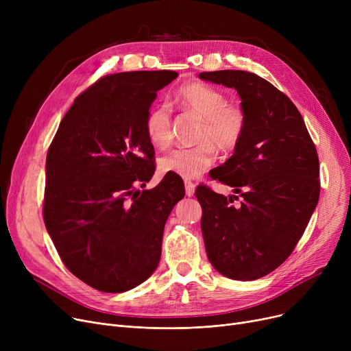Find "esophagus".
Instances as JSON below:
<instances>
[{
	"instance_id": "1",
	"label": "esophagus",
	"mask_w": 351,
	"mask_h": 351,
	"mask_svg": "<svg viewBox=\"0 0 351 351\" xmlns=\"http://www.w3.org/2000/svg\"><path fill=\"white\" fill-rule=\"evenodd\" d=\"M195 188L196 185L191 180H185V191H186V196H193L195 195Z\"/></svg>"
}]
</instances>
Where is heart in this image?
Here are the masks:
<instances>
[{
	"label": "heart",
	"instance_id": "b5f03b06",
	"mask_svg": "<svg viewBox=\"0 0 351 351\" xmlns=\"http://www.w3.org/2000/svg\"><path fill=\"white\" fill-rule=\"evenodd\" d=\"M176 104L204 119L197 146L176 147L159 159V169L166 175L193 179L204 173L217 158V151L230 152L241 142L246 129L245 110L228 104L222 90L202 82H188L175 94ZM149 142L165 147L171 142L172 121L168 108L156 105L151 108L145 119Z\"/></svg>",
	"mask_w": 351,
	"mask_h": 351
}]
</instances>
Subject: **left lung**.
Listing matches in <instances>:
<instances>
[{"label":"left lung","instance_id":"1","mask_svg":"<svg viewBox=\"0 0 351 351\" xmlns=\"http://www.w3.org/2000/svg\"><path fill=\"white\" fill-rule=\"evenodd\" d=\"M199 78L237 90L246 114L233 155L210 178L233 188L196 189L200 228L212 266L233 280H256L278 269L300 241L319 195V158L294 104L259 75L223 69Z\"/></svg>","mask_w":351,"mask_h":351}]
</instances>
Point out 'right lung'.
<instances>
[{"label":"right lung","mask_w":351,"mask_h":351,"mask_svg":"<svg viewBox=\"0 0 351 351\" xmlns=\"http://www.w3.org/2000/svg\"><path fill=\"white\" fill-rule=\"evenodd\" d=\"M175 71L106 75L60 123L45 165L44 222L68 270L105 293L128 291L156 270L165 223L183 180L155 173L145 119Z\"/></svg>","instance_id":"add662e5"}]
</instances>
